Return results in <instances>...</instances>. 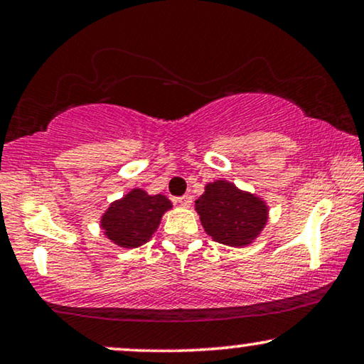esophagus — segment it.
I'll use <instances>...</instances> for the list:
<instances>
[{"mask_svg":"<svg viewBox=\"0 0 364 364\" xmlns=\"http://www.w3.org/2000/svg\"><path fill=\"white\" fill-rule=\"evenodd\" d=\"M178 205H182V207H191V203H192V197L191 196H182V197H177V200H176Z\"/></svg>","mask_w":364,"mask_h":364,"instance_id":"esophagus-1","label":"esophagus"}]
</instances>
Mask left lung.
Instances as JSON below:
<instances>
[{
    "mask_svg": "<svg viewBox=\"0 0 364 364\" xmlns=\"http://www.w3.org/2000/svg\"><path fill=\"white\" fill-rule=\"evenodd\" d=\"M196 210L207 235L228 247L250 245L268 220V207L260 197L227 181L207 183Z\"/></svg>",
    "mask_w": 364,
    "mask_h": 364,
    "instance_id": "8db88e82",
    "label": "left lung"
}]
</instances>
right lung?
I'll list each match as a JSON object with an SVG mask.
<instances>
[{
  "label": "right lung",
  "mask_w": 364,
  "mask_h": 364,
  "mask_svg": "<svg viewBox=\"0 0 364 364\" xmlns=\"http://www.w3.org/2000/svg\"><path fill=\"white\" fill-rule=\"evenodd\" d=\"M168 208L172 203L162 193L149 196L142 188H132L102 213L101 228L116 245L137 248L151 240Z\"/></svg>",
  "instance_id": "1"
}]
</instances>
